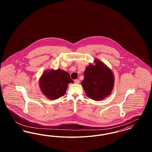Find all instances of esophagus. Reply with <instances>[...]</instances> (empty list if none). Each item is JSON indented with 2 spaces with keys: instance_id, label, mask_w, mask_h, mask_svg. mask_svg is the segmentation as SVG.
Listing matches in <instances>:
<instances>
[{
  "instance_id": "1",
  "label": "esophagus",
  "mask_w": 152,
  "mask_h": 152,
  "mask_svg": "<svg viewBox=\"0 0 152 152\" xmlns=\"http://www.w3.org/2000/svg\"><path fill=\"white\" fill-rule=\"evenodd\" d=\"M75 83H76V84H79L80 83V80L79 79H76V80H75Z\"/></svg>"
}]
</instances>
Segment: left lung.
<instances>
[{
  "label": "left lung",
  "mask_w": 152,
  "mask_h": 152,
  "mask_svg": "<svg viewBox=\"0 0 152 152\" xmlns=\"http://www.w3.org/2000/svg\"><path fill=\"white\" fill-rule=\"evenodd\" d=\"M84 72L81 85L87 96L95 101H101L111 94L115 84V76L112 70L100 60H94Z\"/></svg>",
  "instance_id": "1"
}]
</instances>
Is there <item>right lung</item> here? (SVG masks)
I'll return each mask as SVG.
<instances>
[{
  "label": "right lung",
  "instance_id": "obj_1",
  "mask_svg": "<svg viewBox=\"0 0 152 152\" xmlns=\"http://www.w3.org/2000/svg\"><path fill=\"white\" fill-rule=\"evenodd\" d=\"M39 87L42 94L50 100H56L64 96L69 83H73L70 75L58 68L44 71L40 77Z\"/></svg>",
  "mask_w": 152,
  "mask_h": 152
}]
</instances>
